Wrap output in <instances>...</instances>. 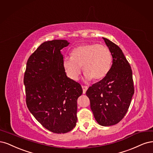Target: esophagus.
Returning a JSON list of instances; mask_svg holds the SVG:
<instances>
[{"instance_id": "1", "label": "esophagus", "mask_w": 153, "mask_h": 153, "mask_svg": "<svg viewBox=\"0 0 153 153\" xmlns=\"http://www.w3.org/2000/svg\"><path fill=\"white\" fill-rule=\"evenodd\" d=\"M82 92H83L84 94H85V93H86V90H88V87L87 86H84V85H82Z\"/></svg>"}]
</instances>
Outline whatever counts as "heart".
<instances>
[{
	"label": "heart",
	"instance_id": "obj_1",
	"mask_svg": "<svg viewBox=\"0 0 153 153\" xmlns=\"http://www.w3.org/2000/svg\"><path fill=\"white\" fill-rule=\"evenodd\" d=\"M112 62L111 53L107 46L96 43H87L75 48L71 57L65 58L63 67L67 76L77 80L82 71L86 80H100L109 73Z\"/></svg>",
	"mask_w": 153,
	"mask_h": 153
}]
</instances>
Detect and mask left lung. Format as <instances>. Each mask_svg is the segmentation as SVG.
<instances>
[{
    "mask_svg": "<svg viewBox=\"0 0 153 153\" xmlns=\"http://www.w3.org/2000/svg\"><path fill=\"white\" fill-rule=\"evenodd\" d=\"M112 56V64L107 75L89 87L86 94L91 109L98 124L114 125L128 110L134 93L132 71L120 48L103 38Z\"/></svg>",
    "mask_w": 153,
    "mask_h": 153,
    "instance_id": "8db88e82",
    "label": "left lung"
}]
</instances>
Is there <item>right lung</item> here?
Here are the masks:
<instances>
[{
  "label": "right lung",
  "instance_id": "obj_1",
  "mask_svg": "<svg viewBox=\"0 0 153 153\" xmlns=\"http://www.w3.org/2000/svg\"><path fill=\"white\" fill-rule=\"evenodd\" d=\"M66 40L44 42L28 59L23 82L28 110L41 124L55 134L76 126L77 100L82 93L79 83L68 78L60 50Z\"/></svg>",
  "mask_w": 153,
  "mask_h": 153
}]
</instances>
